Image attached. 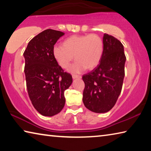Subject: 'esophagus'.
I'll return each instance as SVG.
<instances>
[{"label": "esophagus", "instance_id": "obj_1", "mask_svg": "<svg viewBox=\"0 0 151 151\" xmlns=\"http://www.w3.org/2000/svg\"><path fill=\"white\" fill-rule=\"evenodd\" d=\"M73 79H76V78H81V76L80 75H73Z\"/></svg>", "mask_w": 151, "mask_h": 151}]
</instances>
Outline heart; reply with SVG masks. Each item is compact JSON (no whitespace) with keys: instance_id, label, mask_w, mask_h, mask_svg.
I'll return each instance as SVG.
<instances>
[{"instance_id":"heart-1","label":"heart","mask_w":151,"mask_h":151,"mask_svg":"<svg viewBox=\"0 0 151 151\" xmlns=\"http://www.w3.org/2000/svg\"><path fill=\"white\" fill-rule=\"evenodd\" d=\"M103 52V40L95 34L73 35L63 42V46L55 45L52 50L55 60L63 68H68L75 55L76 60L70 68L73 73L96 67L100 63Z\"/></svg>"}]
</instances>
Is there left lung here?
Instances as JSON below:
<instances>
[{"mask_svg": "<svg viewBox=\"0 0 151 151\" xmlns=\"http://www.w3.org/2000/svg\"><path fill=\"white\" fill-rule=\"evenodd\" d=\"M125 61L122 43L112 36L104 34L100 63L83 76L85 84L83 101L86 108L96 113H104L114 106L122 90Z\"/></svg>", "mask_w": 151, "mask_h": 151, "instance_id": "obj_1", "label": "left lung"}]
</instances>
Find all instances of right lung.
<instances>
[{
  "instance_id": "add662e5",
  "label": "right lung",
  "mask_w": 151,
  "mask_h": 151,
  "mask_svg": "<svg viewBox=\"0 0 151 151\" xmlns=\"http://www.w3.org/2000/svg\"><path fill=\"white\" fill-rule=\"evenodd\" d=\"M65 33L47 29L30 40L24 52V74L29 98L40 114L52 116L65 104V91L73 83L53 56V48Z\"/></svg>"
}]
</instances>
